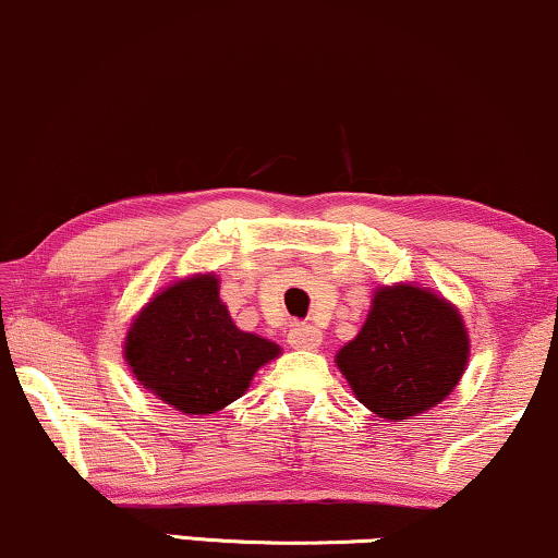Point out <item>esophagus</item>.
Wrapping results in <instances>:
<instances>
[{
	"label": "esophagus",
	"mask_w": 558,
	"mask_h": 558,
	"mask_svg": "<svg viewBox=\"0 0 558 558\" xmlns=\"http://www.w3.org/2000/svg\"><path fill=\"white\" fill-rule=\"evenodd\" d=\"M289 345L292 349H317L323 341V332L315 328V325H305V323H296L292 330H289Z\"/></svg>",
	"instance_id": "esophagus-1"
}]
</instances>
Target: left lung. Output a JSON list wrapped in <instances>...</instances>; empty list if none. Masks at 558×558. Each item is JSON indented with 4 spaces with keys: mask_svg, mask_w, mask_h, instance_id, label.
I'll return each instance as SVG.
<instances>
[{
    "mask_svg": "<svg viewBox=\"0 0 558 558\" xmlns=\"http://www.w3.org/2000/svg\"><path fill=\"white\" fill-rule=\"evenodd\" d=\"M469 359L461 315L428 289H376L364 328L338 351L359 402L387 421H410L459 385Z\"/></svg>",
    "mask_w": 558,
    "mask_h": 558,
    "instance_id": "1",
    "label": "left lung"
}]
</instances>
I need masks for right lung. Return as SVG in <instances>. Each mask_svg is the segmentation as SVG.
Instances as JSON below:
<instances>
[{
  "instance_id": "obj_1",
  "label": "right lung",
  "mask_w": 558,
  "mask_h": 558,
  "mask_svg": "<svg viewBox=\"0 0 558 558\" xmlns=\"http://www.w3.org/2000/svg\"><path fill=\"white\" fill-rule=\"evenodd\" d=\"M277 356V343L235 328L213 274L156 294L125 341L137 381L184 415L222 410L248 389L258 366Z\"/></svg>"
}]
</instances>
